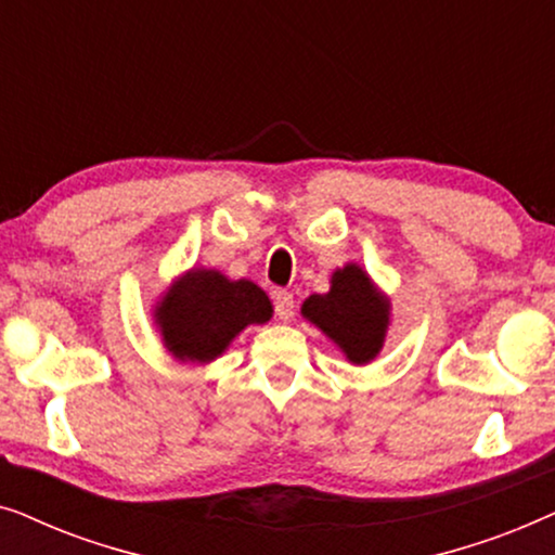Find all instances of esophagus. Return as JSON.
<instances>
[{"label":"esophagus","instance_id":"1","mask_svg":"<svg viewBox=\"0 0 555 555\" xmlns=\"http://www.w3.org/2000/svg\"><path fill=\"white\" fill-rule=\"evenodd\" d=\"M293 310H295L293 293H287V291H278V293H275V313H278L280 321H291V318H293Z\"/></svg>","mask_w":555,"mask_h":555}]
</instances>
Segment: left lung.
I'll use <instances>...</instances> for the list:
<instances>
[{"mask_svg":"<svg viewBox=\"0 0 555 555\" xmlns=\"http://www.w3.org/2000/svg\"><path fill=\"white\" fill-rule=\"evenodd\" d=\"M302 315L336 340L348 361L369 363L384 344L389 300L376 293L359 264H346L333 272L328 293L302 302Z\"/></svg>","mask_w":555,"mask_h":555,"instance_id":"obj_1","label":"left lung"}]
</instances>
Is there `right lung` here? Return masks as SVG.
<instances>
[{"instance_id":"1","label":"right lung","mask_w":555,"mask_h":555,"mask_svg":"<svg viewBox=\"0 0 555 555\" xmlns=\"http://www.w3.org/2000/svg\"><path fill=\"white\" fill-rule=\"evenodd\" d=\"M270 298L249 280H227L217 270H192L156 308L166 348L181 361L217 359L249 323L270 321Z\"/></svg>"}]
</instances>
